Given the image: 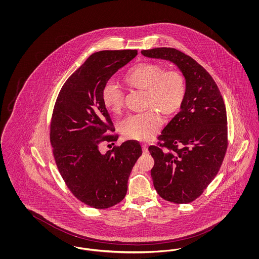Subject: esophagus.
<instances>
[{"mask_svg":"<svg viewBox=\"0 0 259 259\" xmlns=\"http://www.w3.org/2000/svg\"><path fill=\"white\" fill-rule=\"evenodd\" d=\"M142 147H143V151H144V153H148V144H143V145H142Z\"/></svg>","mask_w":259,"mask_h":259,"instance_id":"34e87169","label":"esophagus"}]
</instances>
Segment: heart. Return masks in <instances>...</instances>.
<instances>
[{
  "instance_id": "1",
  "label": "heart",
  "mask_w": 259,
  "mask_h": 259,
  "mask_svg": "<svg viewBox=\"0 0 259 259\" xmlns=\"http://www.w3.org/2000/svg\"><path fill=\"white\" fill-rule=\"evenodd\" d=\"M125 81L147 91L146 109L151 110L129 115L121 123V131L127 139L146 141L160 126L161 116L156 109L169 116L181 109L186 92L185 75L178 70L165 71L160 65L143 63L127 73ZM102 101L109 111L118 113L123 106V93L114 81L109 80L103 87Z\"/></svg>"
}]
</instances>
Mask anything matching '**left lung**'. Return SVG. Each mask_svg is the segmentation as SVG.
I'll list each match as a JSON object with an SVG mask.
<instances>
[{
  "mask_svg": "<svg viewBox=\"0 0 259 259\" xmlns=\"http://www.w3.org/2000/svg\"><path fill=\"white\" fill-rule=\"evenodd\" d=\"M148 58L172 62L185 75L186 92L179 111L148 150L150 174L160 197L176 204L199 197L220 171L227 149V116L210 74L190 56L171 48L142 50Z\"/></svg>",
  "mask_w": 259,
  "mask_h": 259,
  "instance_id": "1",
  "label": "left lung"
}]
</instances>
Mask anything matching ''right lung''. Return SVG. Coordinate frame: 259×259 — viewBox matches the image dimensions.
<instances>
[{
	"instance_id": "obj_1",
	"label": "right lung",
	"mask_w": 259,
	"mask_h": 259,
	"mask_svg": "<svg viewBox=\"0 0 259 259\" xmlns=\"http://www.w3.org/2000/svg\"><path fill=\"white\" fill-rule=\"evenodd\" d=\"M137 50H103L90 55L64 83L50 124V143L68 188L82 203L107 209L123 200L130 172L142 155L141 145L126 141L106 153L104 142L117 135L102 101L105 83L134 59Z\"/></svg>"
}]
</instances>
